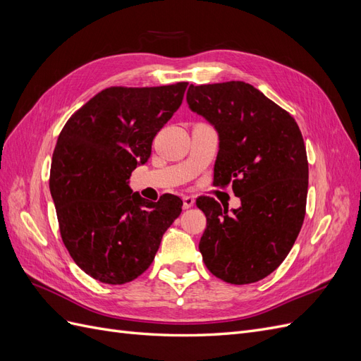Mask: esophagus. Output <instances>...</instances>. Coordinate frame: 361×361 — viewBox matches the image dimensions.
<instances>
[{"label":"esophagus","mask_w":361,"mask_h":361,"mask_svg":"<svg viewBox=\"0 0 361 361\" xmlns=\"http://www.w3.org/2000/svg\"><path fill=\"white\" fill-rule=\"evenodd\" d=\"M182 200H183V209H188V207H191L194 204V199L191 197V195H183Z\"/></svg>","instance_id":"obj_1"}]
</instances>
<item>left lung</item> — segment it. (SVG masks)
I'll use <instances>...</instances> for the list:
<instances>
[{"instance_id":"1","label":"left lung","mask_w":361,"mask_h":361,"mask_svg":"<svg viewBox=\"0 0 361 361\" xmlns=\"http://www.w3.org/2000/svg\"><path fill=\"white\" fill-rule=\"evenodd\" d=\"M191 110L211 122L220 150L214 185L232 183L241 207L228 212L212 197L199 250L212 274L232 285L269 276L289 255L305 215L309 162L295 118L244 81L190 85Z\"/></svg>"}]
</instances>
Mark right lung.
Wrapping results in <instances>:
<instances>
[{
  "mask_svg": "<svg viewBox=\"0 0 361 361\" xmlns=\"http://www.w3.org/2000/svg\"><path fill=\"white\" fill-rule=\"evenodd\" d=\"M188 82L108 87L76 110L54 149L49 190L60 235L85 274L108 285L133 281L152 265L182 200L147 202L128 187L152 141L182 104Z\"/></svg>",
  "mask_w": 361,
  "mask_h": 361,
  "instance_id": "right-lung-1",
  "label": "right lung"
}]
</instances>
